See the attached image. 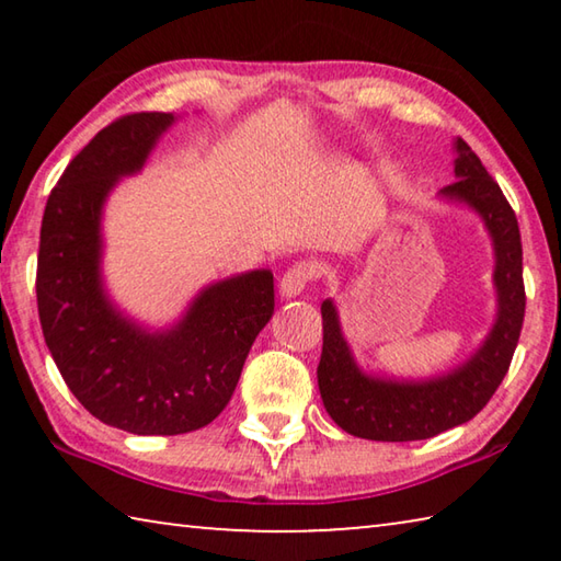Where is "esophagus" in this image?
Instances as JSON below:
<instances>
[{
    "instance_id": "esophagus-1",
    "label": "esophagus",
    "mask_w": 561,
    "mask_h": 561,
    "mask_svg": "<svg viewBox=\"0 0 561 561\" xmlns=\"http://www.w3.org/2000/svg\"><path fill=\"white\" fill-rule=\"evenodd\" d=\"M314 277H317V264L297 262V264H294V267H289L287 272L282 274V279H279L282 299L299 297V294L304 291V287H307L309 282H314Z\"/></svg>"
}]
</instances>
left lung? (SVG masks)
<instances>
[{
	"label": "left lung",
	"instance_id": "obj_1",
	"mask_svg": "<svg viewBox=\"0 0 561 561\" xmlns=\"http://www.w3.org/2000/svg\"><path fill=\"white\" fill-rule=\"evenodd\" d=\"M455 183L440 190L445 203L465 205L485 222L495 252L492 284L497 291V314L490 334L474 354L453 371L421 378L366 374L341 331L336 304L324 299V346L317 368L319 393L327 413L341 431L356 438L405 443L433 438L455 425L468 423L488 405L505 378L525 319L522 284V242L515 210L490 178L472 148L458 138Z\"/></svg>",
	"mask_w": 561,
	"mask_h": 561
}]
</instances>
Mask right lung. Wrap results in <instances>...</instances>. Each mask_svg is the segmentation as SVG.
I'll return each instance as SVG.
<instances>
[{
  "label": "right lung",
  "mask_w": 561,
  "mask_h": 561,
  "mask_svg": "<svg viewBox=\"0 0 561 561\" xmlns=\"http://www.w3.org/2000/svg\"><path fill=\"white\" fill-rule=\"evenodd\" d=\"M173 123V113H130L96 133L46 201L36 264L44 341L66 386L101 423L136 435L213 423L274 314L270 270L207 284L158 331L123 314L103 287V205L121 178L140 173Z\"/></svg>",
  "instance_id": "add662e5"
}]
</instances>
